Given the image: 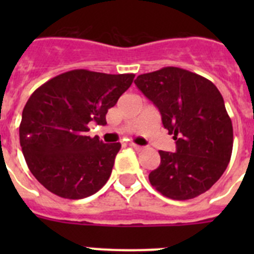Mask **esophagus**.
Returning <instances> with one entry per match:
<instances>
[{"mask_svg": "<svg viewBox=\"0 0 254 254\" xmlns=\"http://www.w3.org/2000/svg\"><path fill=\"white\" fill-rule=\"evenodd\" d=\"M131 146L133 147L134 150H137V151H138V150L142 149V146H140V145H136V143H131Z\"/></svg>", "mask_w": 254, "mask_h": 254, "instance_id": "34e87169", "label": "esophagus"}]
</instances>
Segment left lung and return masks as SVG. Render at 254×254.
Here are the masks:
<instances>
[{"label": "left lung", "instance_id": "left-lung-1", "mask_svg": "<svg viewBox=\"0 0 254 254\" xmlns=\"http://www.w3.org/2000/svg\"><path fill=\"white\" fill-rule=\"evenodd\" d=\"M134 84L176 140V152L159 151L160 165L149 174L151 186L179 201L205 193L223 176L233 150L232 120L217 87L179 67L143 73Z\"/></svg>", "mask_w": 254, "mask_h": 254}]
</instances>
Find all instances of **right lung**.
Listing matches in <instances>:
<instances>
[{"mask_svg": "<svg viewBox=\"0 0 254 254\" xmlns=\"http://www.w3.org/2000/svg\"><path fill=\"white\" fill-rule=\"evenodd\" d=\"M133 77L72 69L31 94L22 111L20 145L31 174L49 192L80 199L107 183L121 143L86 136L87 125H107L108 109Z\"/></svg>", "mask_w": 254, "mask_h": 254, "instance_id": "add662e5", "label": "right lung"}]
</instances>
